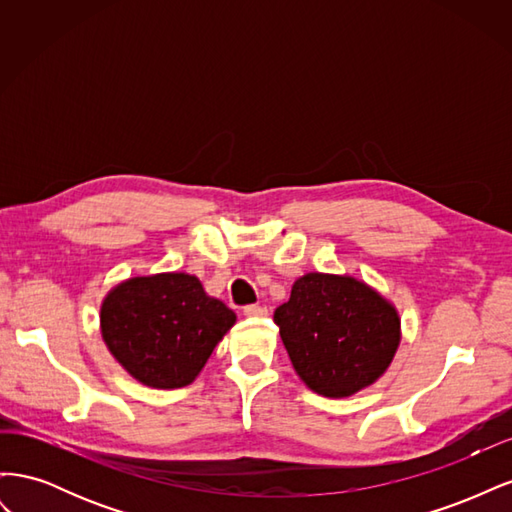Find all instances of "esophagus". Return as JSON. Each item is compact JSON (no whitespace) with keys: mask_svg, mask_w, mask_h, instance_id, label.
<instances>
[{"mask_svg":"<svg viewBox=\"0 0 512 512\" xmlns=\"http://www.w3.org/2000/svg\"><path fill=\"white\" fill-rule=\"evenodd\" d=\"M243 314H245L247 318H265V316L269 314V309H267L265 305H247V307L243 309Z\"/></svg>","mask_w":512,"mask_h":512,"instance_id":"1","label":"esophagus"}]
</instances>
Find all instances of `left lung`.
<instances>
[{"label": "left lung", "instance_id": "1", "mask_svg": "<svg viewBox=\"0 0 512 512\" xmlns=\"http://www.w3.org/2000/svg\"><path fill=\"white\" fill-rule=\"evenodd\" d=\"M273 320L307 389L333 399L380 380L401 342L397 307L352 275H301Z\"/></svg>", "mask_w": 512, "mask_h": 512}]
</instances>
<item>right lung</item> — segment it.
<instances>
[{"label": "right lung", "mask_w": 512, "mask_h": 512, "mask_svg": "<svg viewBox=\"0 0 512 512\" xmlns=\"http://www.w3.org/2000/svg\"><path fill=\"white\" fill-rule=\"evenodd\" d=\"M237 314L209 297L196 275H136L106 292L100 333L113 359L151 389L196 380Z\"/></svg>", "instance_id": "right-lung-1"}]
</instances>
